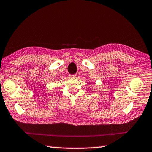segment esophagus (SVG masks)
<instances>
[{
  "mask_svg": "<svg viewBox=\"0 0 152 152\" xmlns=\"http://www.w3.org/2000/svg\"><path fill=\"white\" fill-rule=\"evenodd\" d=\"M70 78H76V75H75V74H74V75H70Z\"/></svg>",
  "mask_w": 152,
  "mask_h": 152,
  "instance_id": "esophagus-1",
  "label": "esophagus"
}]
</instances>
